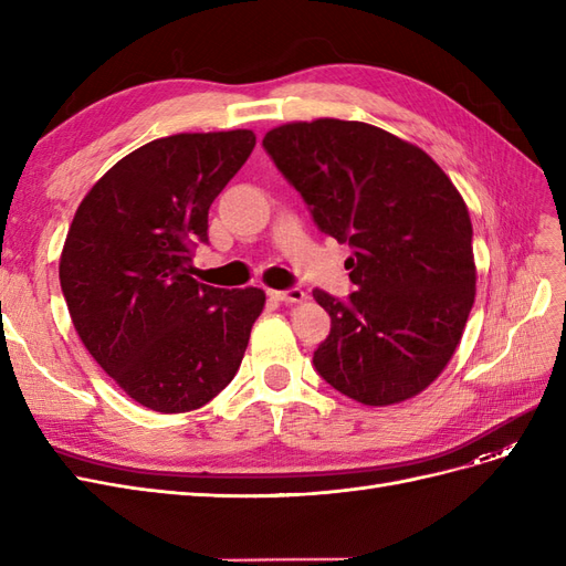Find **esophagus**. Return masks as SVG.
Listing matches in <instances>:
<instances>
[{"mask_svg":"<svg viewBox=\"0 0 566 566\" xmlns=\"http://www.w3.org/2000/svg\"><path fill=\"white\" fill-rule=\"evenodd\" d=\"M266 295L276 302H302L306 295L300 287H287V290H266Z\"/></svg>","mask_w":566,"mask_h":566,"instance_id":"34e87169","label":"esophagus"}]
</instances>
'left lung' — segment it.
Instances as JSON below:
<instances>
[{
  "instance_id": "8db88e82",
  "label": "left lung",
  "mask_w": 566,
  "mask_h": 566,
  "mask_svg": "<svg viewBox=\"0 0 566 566\" xmlns=\"http://www.w3.org/2000/svg\"><path fill=\"white\" fill-rule=\"evenodd\" d=\"M262 146L318 231L352 248L354 293L314 290L331 314L314 368L366 406L416 397L451 361L474 304L465 200L424 150L366 123H290Z\"/></svg>"
}]
</instances>
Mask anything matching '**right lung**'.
Returning <instances> with one entry per match:
<instances>
[{
  "mask_svg": "<svg viewBox=\"0 0 566 566\" xmlns=\"http://www.w3.org/2000/svg\"><path fill=\"white\" fill-rule=\"evenodd\" d=\"M254 148L250 129L175 134L115 163L84 196L61 252V290L84 347L158 413L212 401L241 368L260 287L191 276L214 198Z\"/></svg>",
  "mask_w": 566,
  "mask_h": 566,
  "instance_id": "right-lung-1",
  "label": "right lung"
}]
</instances>
